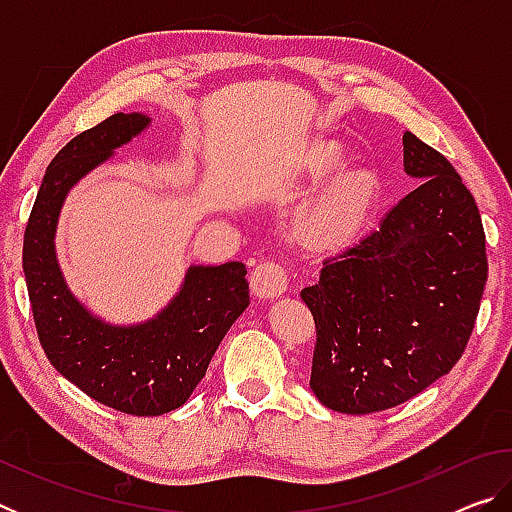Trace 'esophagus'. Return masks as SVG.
Returning <instances> with one entry per match:
<instances>
[{
    "label": "esophagus",
    "instance_id": "obj_1",
    "mask_svg": "<svg viewBox=\"0 0 512 512\" xmlns=\"http://www.w3.org/2000/svg\"><path fill=\"white\" fill-rule=\"evenodd\" d=\"M287 280V268L280 262L266 259V262L255 266L253 275H250V287H253V293L259 298H275L287 291Z\"/></svg>",
    "mask_w": 512,
    "mask_h": 512
}]
</instances>
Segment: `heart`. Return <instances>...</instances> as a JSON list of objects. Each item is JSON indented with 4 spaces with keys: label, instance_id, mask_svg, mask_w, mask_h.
Here are the masks:
<instances>
[{
    "label": "heart",
    "instance_id": "heart-1",
    "mask_svg": "<svg viewBox=\"0 0 512 512\" xmlns=\"http://www.w3.org/2000/svg\"><path fill=\"white\" fill-rule=\"evenodd\" d=\"M366 203V189L359 180H343L327 192L318 205V221L325 225H343L352 221Z\"/></svg>",
    "mask_w": 512,
    "mask_h": 512
}]
</instances>
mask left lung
I'll return each instance as SVG.
<instances>
[{
  "label": "left lung",
  "instance_id": "left-lung-1",
  "mask_svg": "<svg viewBox=\"0 0 512 512\" xmlns=\"http://www.w3.org/2000/svg\"><path fill=\"white\" fill-rule=\"evenodd\" d=\"M402 144L404 171L420 185L300 291L316 323L309 386L339 413L393 409L447 375L470 341L488 280L470 189L413 133Z\"/></svg>",
  "mask_w": 512,
  "mask_h": 512
}]
</instances>
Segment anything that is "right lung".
I'll return each instance as SVG.
<instances>
[{
    "instance_id": "obj_1",
    "label": "right lung",
    "mask_w": 512,
    "mask_h": 512,
    "mask_svg": "<svg viewBox=\"0 0 512 512\" xmlns=\"http://www.w3.org/2000/svg\"><path fill=\"white\" fill-rule=\"evenodd\" d=\"M149 124L140 112H117L67 142L42 178L22 248L33 320L51 366L92 400L144 418L189 400L225 332L250 305L241 262L189 266L178 296L155 318L131 327L90 314L67 289L54 246L65 196Z\"/></svg>"
}]
</instances>
